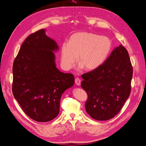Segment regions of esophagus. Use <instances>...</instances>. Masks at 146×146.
Returning a JSON list of instances; mask_svg holds the SVG:
<instances>
[{
    "label": "esophagus",
    "instance_id": "obj_1",
    "mask_svg": "<svg viewBox=\"0 0 146 146\" xmlns=\"http://www.w3.org/2000/svg\"><path fill=\"white\" fill-rule=\"evenodd\" d=\"M75 83H76V84L77 86H80V83H81L80 79L79 78H78V77L76 78H75Z\"/></svg>",
    "mask_w": 146,
    "mask_h": 146
}]
</instances>
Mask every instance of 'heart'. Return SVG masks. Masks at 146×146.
I'll return each mask as SVG.
<instances>
[{
	"mask_svg": "<svg viewBox=\"0 0 146 146\" xmlns=\"http://www.w3.org/2000/svg\"><path fill=\"white\" fill-rule=\"evenodd\" d=\"M111 47V39L107 36L91 32L76 33L70 36L68 43L61 45V64L66 70L71 69L78 56L80 68L91 71L104 63Z\"/></svg>",
	"mask_w": 146,
	"mask_h": 146,
	"instance_id": "1",
	"label": "heart"
}]
</instances>
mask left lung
<instances>
[{"label":"left lung","mask_w":146,"mask_h":146,"mask_svg":"<svg viewBox=\"0 0 146 146\" xmlns=\"http://www.w3.org/2000/svg\"><path fill=\"white\" fill-rule=\"evenodd\" d=\"M133 68L129 53L120 45L99 68L83 74L81 86L88 94L86 111L96 120L115 116L131 92Z\"/></svg>","instance_id":"8db88e82"}]
</instances>
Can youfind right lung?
Returning a JSON list of instances; mask_svg holds the SVG:
<instances>
[{
  "label": "right lung",
  "instance_id": "add662e5",
  "mask_svg": "<svg viewBox=\"0 0 146 146\" xmlns=\"http://www.w3.org/2000/svg\"><path fill=\"white\" fill-rule=\"evenodd\" d=\"M58 49L45 30H39L25 39L13 63V96L24 113L38 122L58 116L61 97L74 83L72 74L56 67L54 52Z\"/></svg>",
  "mask_w": 146,
  "mask_h": 146
}]
</instances>
